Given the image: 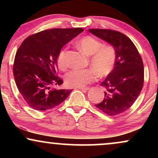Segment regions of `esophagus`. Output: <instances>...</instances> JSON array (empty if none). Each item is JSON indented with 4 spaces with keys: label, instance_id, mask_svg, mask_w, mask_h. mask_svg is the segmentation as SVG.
<instances>
[{
    "label": "esophagus",
    "instance_id": "esophagus-1",
    "mask_svg": "<svg viewBox=\"0 0 158 158\" xmlns=\"http://www.w3.org/2000/svg\"><path fill=\"white\" fill-rule=\"evenodd\" d=\"M79 88V89H80L81 90H88L90 89L89 87H79V88Z\"/></svg>",
    "mask_w": 158,
    "mask_h": 158
}]
</instances>
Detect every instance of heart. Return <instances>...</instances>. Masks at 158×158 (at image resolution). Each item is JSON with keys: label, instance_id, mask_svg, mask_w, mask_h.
I'll return each instance as SVG.
<instances>
[{"label": "heart", "instance_id": "obj_1", "mask_svg": "<svg viewBox=\"0 0 158 158\" xmlns=\"http://www.w3.org/2000/svg\"><path fill=\"white\" fill-rule=\"evenodd\" d=\"M77 46L84 53L90 56V64L92 68L73 69L65 77L67 85L74 88L84 87L94 80L98 76L105 77L112 73L117 61V50L112 44L103 45L102 41L95 37L85 35L79 39ZM67 48L59 51L57 64L61 70L68 67L66 60Z\"/></svg>", "mask_w": 158, "mask_h": 158}]
</instances>
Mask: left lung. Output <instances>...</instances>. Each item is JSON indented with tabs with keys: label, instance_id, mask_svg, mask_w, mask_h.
<instances>
[{
	"label": "left lung",
	"instance_id": "left-lung-1",
	"mask_svg": "<svg viewBox=\"0 0 158 158\" xmlns=\"http://www.w3.org/2000/svg\"><path fill=\"white\" fill-rule=\"evenodd\" d=\"M88 30L117 50L115 68L101 83L106 88L104 99L95 106L108 115H118L131 108L142 90L144 82L142 58L131 40L122 32L107 29Z\"/></svg>",
	"mask_w": 158,
	"mask_h": 158
}]
</instances>
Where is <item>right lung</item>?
Wrapping results in <instances>:
<instances>
[{
	"label": "right lung",
	"mask_w": 158,
	"mask_h": 158,
	"mask_svg": "<svg viewBox=\"0 0 158 158\" xmlns=\"http://www.w3.org/2000/svg\"><path fill=\"white\" fill-rule=\"evenodd\" d=\"M83 31L82 28H55L27 38L16 52L13 64L15 84L32 108L47 110L63 102L72 90L56 89L62 79L57 76V56L61 49Z\"/></svg>",
	"instance_id": "obj_1"
}]
</instances>
